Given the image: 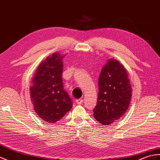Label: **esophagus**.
Wrapping results in <instances>:
<instances>
[{
	"label": "esophagus",
	"mask_w": 160,
	"mask_h": 160,
	"mask_svg": "<svg viewBox=\"0 0 160 160\" xmlns=\"http://www.w3.org/2000/svg\"><path fill=\"white\" fill-rule=\"evenodd\" d=\"M76 103L77 104H82V103H83V99H76Z\"/></svg>",
	"instance_id": "1"
}]
</instances>
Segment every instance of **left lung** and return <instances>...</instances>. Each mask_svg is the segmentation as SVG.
I'll use <instances>...</instances> for the list:
<instances>
[{
	"mask_svg": "<svg viewBox=\"0 0 160 160\" xmlns=\"http://www.w3.org/2000/svg\"><path fill=\"white\" fill-rule=\"evenodd\" d=\"M98 85L93 116L101 124L108 125L121 118L130 103L132 89L127 70L117 59H109L100 73Z\"/></svg>",
	"mask_w": 160,
	"mask_h": 160,
	"instance_id": "1",
	"label": "left lung"
}]
</instances>
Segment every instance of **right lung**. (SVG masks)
<instances>
[{"label":"right lung","instance_id":"obj_1","mask_svg":"<svg viewBox=\"0 0 160 160\" xmlns=\"http://www.w3.org/2000/svg\"><path fill=\"white\" fill-rule=\"evenodd\" d=\"M63 57L59 52H54L42 61L30 87L35 112L50 123L58 122L73 106L71 98L63 88Z\"/></svg>","mask_w":160,"mask_h":160}]
</instances>
